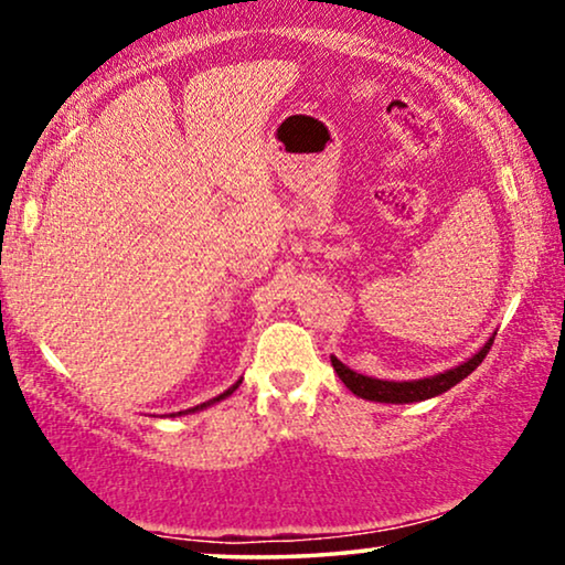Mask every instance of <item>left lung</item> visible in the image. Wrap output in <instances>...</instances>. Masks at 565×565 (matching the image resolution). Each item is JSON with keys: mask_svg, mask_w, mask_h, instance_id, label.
<instances>
[{"mask_svg": "<svg viewBox=\"0 0 565 565\" xmlns=\"http://www.w3.org/2000/svg\"><path fill=\"white\" fill-rule=\"evenodd\" d=\"M491 344H493V339H489V342L481 347V352H476L468 362L447 370V373L424 377V381H401V383L377 381V377L354 373V370L342 365L337 358H331V365H334L337 375L342 377V383L354 393V396L367 398V401H381V404H414V401L435 398V396H439V393L450 391L452 385H458L462 377H468L478 365H481L483 358L491 350Z\"/></svg>", "mask_w": 565, "mask_h": 565, "instance_id": "8db88e82", "label": "left lung"}]
</instances>
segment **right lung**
Here are the masks:
<instances>
[{"mask_svg":"<svg viewBox=\"0 0 565 565\" xmlns=\"http://www.w3.org/2000/svg\"><path fill=\"white\" fill-rule=\"evenodd\" d=\"M238 383H242V381H238ZM238 383H236V385H231V388H228L226 393H221V396H215V398H211V401H207V404H200V406H195V408H190V412H198V408H205V406H211V404H215V401H223V398H226V396H231V393H234V391L238 388ZM180 414H184V412H180Z\"/></svg>","mask_w":565,"mask_h":565,"instance_id":"right-lung-1","label":"right lung"}]
</instances>
